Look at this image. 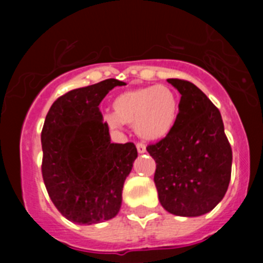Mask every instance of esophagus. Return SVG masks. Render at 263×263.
I'll use <instances>...</instances> for the list:
<instances>
[{
	"label": "esophagus",
	"instance_id": "esophagus-1",
	"mask_svg": "<svg viewBox=\"0 0 263 263\" xmlns=\"http://www.w3.org/2000/svg\"><path fill=\"white\" fill-rule=\"evenodd\" d=\"M136 147H137V151H139L140 154H144L145 151H146V146H145V144H142V142H137Z\"/></svg>",
	"mask_w": 263,
	"mask_h": 263
}]
</instances>
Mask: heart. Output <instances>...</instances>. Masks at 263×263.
<instances>
[{"mask_svg": "<svg viewBox=\"0 0 263 263\" xmlns=\"http://www.w3.org/2000/svg\"><path fill=\"white\" fill-rule=\"evenodd\" d=\"M113 113L104 117L110 127L134 124L145 140H160L176 126L179 102L176 92L165 85H151L121 92L113 100Z\"/></svg>", "mask_w": 263, "mask_h": 263, "instance_id": "1", "label": "heart"}]
</instances>
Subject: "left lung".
Returning a JSON list of instances; mask_svg holds the SVG:
<instances>
[{"instance_id":"1","label":"left lung","mask_w":263,"mask_h":263,"mask_svg":"<svg viewBox=\"0 0 263 263\" xmlns=\"http://www.w3.org/2000/svg\"><path fill=\"white\" fill-rule=\"evenodd\" d=\"M181 92L179 113L171 134L146 150L156 163L154 182L168 213L200 216L225 196L233 154L220 110L192 82L168 79Z\"/></svg>"}]
</instances>
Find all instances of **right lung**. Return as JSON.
<instances>
[{"mask_svg": "<svg viewBox=\"0 0 263 263\" xmlns=\"http://www.w3.org/2000/svg\"><path fill=\"white\" fill-rule=\"evenodd\" d=\"M108 79L71 90L50 107L42 129V176L53 205L76 224L118 214L122 191L137 158L134 142L112 144L99 104L115 86Z\"/></svg>", "mask_w": 263, "mask_h": 263, "instance_id": "obj_1", "label": "right lung"}]
</instances>
